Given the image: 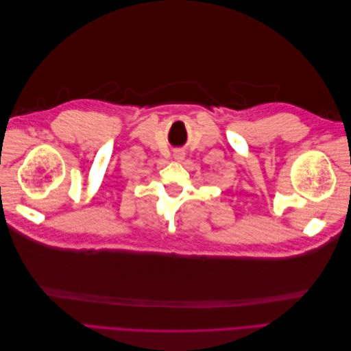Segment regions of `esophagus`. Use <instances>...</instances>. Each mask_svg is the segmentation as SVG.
Listing matches in <instances>:
<instances>
[{"mask_svg": "<svg viewBox=\"0 0 351 351\" xmlns=\"http://www.w3.org/2000/svg\"><path fill=\"white\" fill-rule=\"evenodd\" d=\"M174 159H176V161H183V159H184V152L176 151L174 152Z\"/></svg>", "mask_w": 351, "mask_h": 351, "instance_id": "esophagus-1", "label": "esophagus"}]
</instances>
